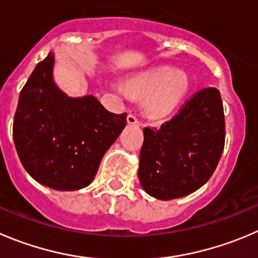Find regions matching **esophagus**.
I'll use <instances>...</instances> for the list:
<instances>
[{
    "label": "esophagus",
    "mask_w": 258,
    "mask_h": 258,
    "mask_svg": "<svg viewBox=\"0 0 258 258\" xmlns=\"http://www.w3.org/2000/svg\"><path fill=\"white\" fill-rule=\"evenodd\" d=\"M126 120H127V122H129V124H132V125H138L139 124L138 117H137L134 114H129V115H127Z\"/></svg>",
    "instance_id": "34e87169"
}]
</instances>
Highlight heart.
I'll list each match as a JSON object with an SVG mask.
<instances>
[{
    "label": "heart",
    "instance_id": "obj_1",
    "mask_svg": "<svg viewBox=\"0 0 258 258\" xmlns=\"http://www.w3.org/2000/svg\"><path fill=\"white\" fill-rule=\"evenodd\" d=\"M127 95L142 99V110L154 120L166 119L177 110L190 90V80L182 71L157 67L137 73L124 83Z\"/></svg>",
    "mask_w": 258,
    "mask_h": 258
}]
</instances>
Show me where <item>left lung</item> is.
<instances>
[{
    "label": "left lung",
    "instance_id": "1",
    "mask_svg": "<svg viewBox=\"0 0 258 258\" xmlns=\"http://www.w3.org/2000/svg\"><path fill=\"white\" fill-rule=\"evenodd\" d=\"M138 177L159 200L182 198L207 183L224 149L225 121L220 92L203 88L161 127H144Z\"/></svg>",
    "mask_w": 258,
    "mask_h": 258
}]
</instances>
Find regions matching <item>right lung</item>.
Returning <instances> with one entry per match:
<instances>
[{
  "mask_svg": "<svg viewBox=\"0 0 258 258\" xmlns=\"http://www.w3.org/2000/svg\"><path fill=\"white\" fill-rule=\"evenodd\" d=\"M54 54L38 63L23 87L14 117L15 147L26 172L54 190L92 182L105 152L126 125L92 95L70 97L53 80Z\"/></svg>",
  "mask_w": 258,
  "mask_h": 258,
  "instance_id": "obj_1",
  "label": "right lung"
}]
</instances>
